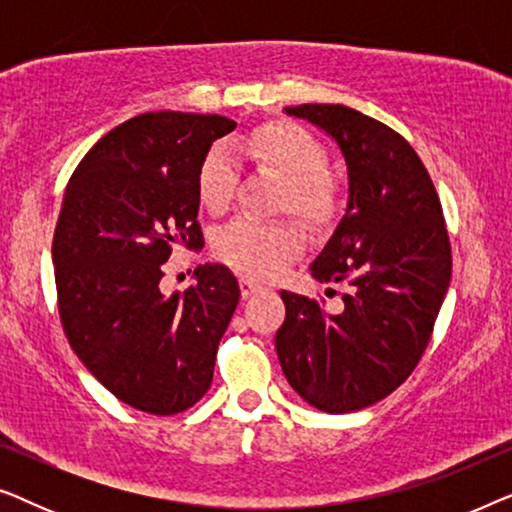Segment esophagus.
<instances>
[{
	"mask_svg": "<svg viewBox=\"0 0 512 512\" xmlns=\"http://www.w3.org/2000/svg\"><path fill=\"white\" fill-rule=\"evenodd\" d=\"M261 289H263V286L258 284V282H254V279H247V277L240 279V293H242V298L254 296V293H258Z\"/></svg>",
	"mask_w": 512,
	"mask_h": 512,
	"instance_id": "esophagus-1",
	"label": "esophagus"
}]
</instances>
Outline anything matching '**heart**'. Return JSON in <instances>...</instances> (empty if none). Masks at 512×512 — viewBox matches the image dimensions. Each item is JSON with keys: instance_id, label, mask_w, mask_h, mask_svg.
Returning a JSON list of instances; mask_svg holds the SVG:
<instances>
[{"instance_id": "heart-1", "label": "heart", "mask_w": 512, "mask_h": 512, "mask_svg": "<svg viewBox=\"0 0 512 512\" xmlns=\"http://www.w3.org/2000/svg\"><path fill=\"white\" fill-rule=\"evenodd\" d=\"M249 158L286 179V205L293 214L314 226H324L338 212L340 188L326 172L328 153L324 144L303 125L272 121L256 128L247 139ZM237 186V165L223 146H214L202 158L198 170V198L209 212L228 209ZM305 247L303 235L289 223H265L240 216L219 230L214 254L256 279L282 275Z\"/></svg>"}]
</instances>
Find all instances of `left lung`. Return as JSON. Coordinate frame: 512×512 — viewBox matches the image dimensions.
<instances>
[{
    "label": "left lung",
    "mask_w": 512,
    "mask_h": 512,
    "mask_svg": "<svg viewBox=\"0 0 512 512\" xmlns=\"http://www.w3.org/2000/svg\"><path fill=\"white\" fill-rule=\"evenodd\" d=\"M338 142L349 202L312 277L342 284V310L282 291L275 347L286 380L321 412L368 408L417 368L452 277V247L436 186L415 149L375 118L342 104H300ZM331 291V289H328Z\"/></svg>",
    "instance_id": "8db88e82"
}]
</instances>
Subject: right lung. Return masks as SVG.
I'll return each mask as SVG.
<instances>
[{"mask_svg": "<svg viewBox=\"0 0 512 512\" xmlns=\"http://www.w3.org/2000/svg\"><path fill=\"white\" fill-rule=\"evenodd\" d=\"M226 116L149 111L107 132L69 179L53 235L62 328L90 373L130 408L177 415L207 394L240 286L226 265L163 296L174 247L198 249V170Z\"/></svg>", "mask_w": 512, "mask_h": 512, "instance_id": "add662e5", "label": "right lung"}]
</instances>
